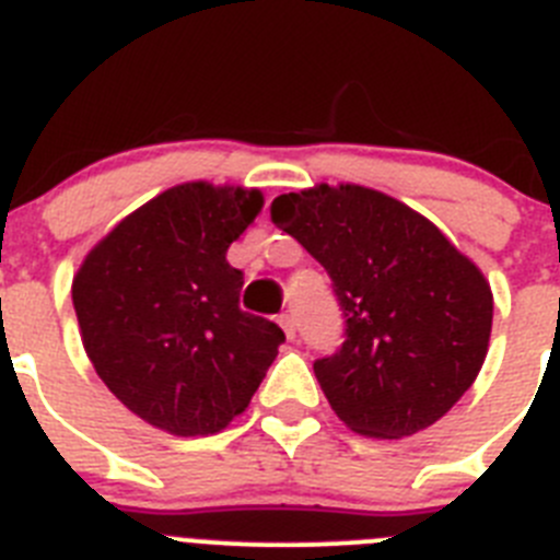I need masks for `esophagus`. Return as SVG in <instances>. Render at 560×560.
<instances>
[{"label": "esophagus", "mask_w": 560, "mask_h": 560, "mask_svg": "<svg viewBox=\"0 0 560 560\" xmlns=\"http://www.w3.org/2000/svg\"><path fill=\"white\" fill-rule=\"evenodd\" d=\"M277 322H280V327H283V330H285V336L296 338V322H294V316H291V314H280V316H277Z\"/></svg>", "instance_id": "obj_1"}]
</instances>
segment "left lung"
<instances>
[{
    "instance_id": "8db88e82",
    "label": "left lung",
    "mask_w": 560,
    "mask_h": 560,
    "mask_svg": "<svg viewBox=\"0 0 560 560\" xmlns=\"http://www.w3.org/2000/svg\"><path fill=\"white\" fill-rule=\"evenodd\" d=\"M271 222L325 266L347 319L341 350L314 363L336 417L369 439L439 422L489 352L483 271L422 213L352 183L280 194Z\"/></svg>"
}]
</instances>
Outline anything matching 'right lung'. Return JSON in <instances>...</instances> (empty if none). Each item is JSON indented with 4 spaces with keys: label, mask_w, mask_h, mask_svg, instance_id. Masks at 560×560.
Wrapping results in <instances>:
<instances>
[{
    "label": "right lung",
    "mask_w": 560,
    "mask_h": 560,
    "mask_svg": "<svg viewBox=\"0 0 560 560\" xmlns=\"http://www.w3.org/2000/svg\"><path fill=\"white\" fill-rule=\"evenodd\" d=\"M264 208L258 188L183 183L121 219L71 283L82 347L127 408L172 435L244 413L285 341L238 307L228 249Z\"/></svg>",
    "instance_id": "add662e5"
}]
</instances>
